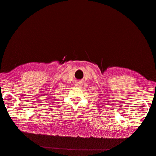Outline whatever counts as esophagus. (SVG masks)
<instances>
[{"instance_id":"esophagus-1","label":"esophagus","mask_w":156,"mask_h":156,"mask_svg":"<svg viewBox=\"0 0 156 156\" xmlns=\"http://www.w3.org/2000/svg\"><path fill=\"white\" fill-rule=\"evenodd\" d=\"M76 86L78 87H81V86H82V82H81V81H78V82L76 83Z\"/></svg>"}]
</instances>
